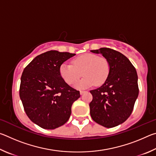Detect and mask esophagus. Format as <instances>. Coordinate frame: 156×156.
I'll return each instance as SVG.
<instances>
[{
	"label": "esophagus",
	"mask_w": 156,
	"mask_h": 156,
	"mask_svg": "<svg viewBox=\"0 0 156 156\" xmlns=\"http://www.w3.org/2000/svg\"><path fill=\"white\" fill-rule=\"evenodd\" d=\"M84 92H85V91H83V90H80V94L82 95V94H84Z\"/></svg>",
	"instance_id": "1"
}]
</instances>
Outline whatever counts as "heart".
<instances>
[{
	"instance_id": "obj_1",
	"label": "heart",
	"mask_w": 156,
	"mask_h": 156,
	"mask_svg": "<svg viewBox=\"0 0 156 156\" xmlns=\"http://www.w3.org/2000/svg\"><path fill=\"white\" fill-rule=\"evenodd\" d=\"M60 74L66 83L72 84L82 76L84 77L78 81L76 88L84 89L93 86L101 85L108 78L110 72V65L104 57H100L94 54L80 55L72 60V65L63 62L60 65Z\"/></svg>"
}]
</instances>
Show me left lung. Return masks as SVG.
I'll list each match as a JSON object with an SVG mask.
<instances>
[{
    "mask_svg": "<svg viewBox=\"0 0 156 156\" xmlns=\"http://www.w3.org/2000/svg\"><path fill=\"white\" fill-rule=\"evenodd\" d=\"M100 54L110 65L108 78L101 87L90 91L92 119L107 128L114 127L127 120L138 96V75L135 67L120 52L102 47L91 50Z\"/></svg>",
    "mask_w": 156,
    "mask_h": 156,
    "instance_id": "8db88e82",
    "label": "left lung"
}]
</instances>
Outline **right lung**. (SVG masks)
Masks as SVG:
<instances>
[{
	"mask_svg": "<svg viewBox=\"0 0 156 156\" xmlns=\"http://www.w3.org/2000/svg\"><path fill=\"white\" fill-rule=\"evenodd\" d=\"M55 50L38 55L24 69L19 94L25 112L34 123L54 129L67 122L73 102L80 91L65 83L60 74V65L75 56Z\"/></svg>",
	"mask_w": 156,
	"mask_h": 156,
	"instance_id": "add662e5",
	"label": "right lung"
}]
</instances>
